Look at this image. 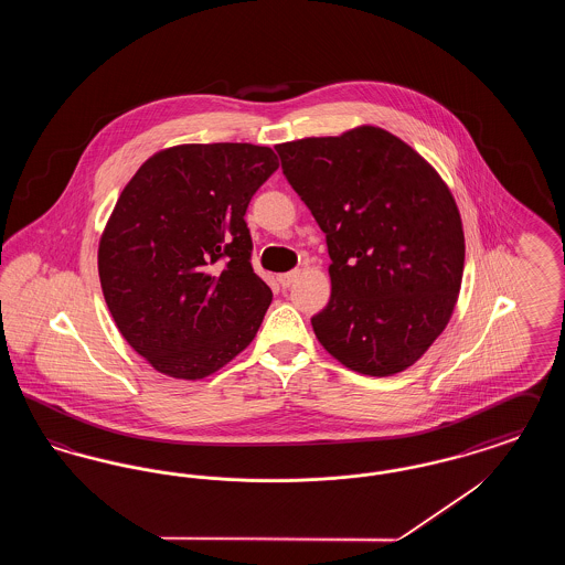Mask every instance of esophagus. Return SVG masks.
Instances as JSON below:
<instances>
[{
    "instance_id": "esophagus-1",
    "label": "esophagus",
    "mask_w": 565,
    "mask_h": 565,
    "mask_svg": "<svg viewBox=\"0 0 565 565\" xmlns=\"http://www.w3.org/2000/svg\"><path fill=\"white\" fill-rule=\"evenodd\" d=\"M298 270H290V273H281L277 279H279V284H281V288H290L292 284H295L296 279H298Z\"/></svg>"
}]
</instances>
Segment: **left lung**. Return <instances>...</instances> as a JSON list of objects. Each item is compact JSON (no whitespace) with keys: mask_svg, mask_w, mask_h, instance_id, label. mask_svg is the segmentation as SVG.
Returning <instances> with one entry per match:
<instances>
[{"mask_svg":"<svg viewBox=\"0 0 565 565\" xmlns=\"http://www.w3.org/2000/svg\"><path fill=\"white\" fill-rule=\"evenodd\" d=\"M275 150L332 260L330 300L311 318L318 341L360 375L403 373L456 309L466 245L451 190L401 137L371 125Z\"/></svg>","mask_w":565,"mask_h":565,"instance_id":"1","label":"left lung"}]
</instances>
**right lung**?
<instances>
[{
	"instance_id": "obj_1",
	"label": "right lung",
	"mask_w": 565,
	"mask_h": 565,
	"mask_svg": "<svg viewBox=\"0 0 565 565\" xmlns=\"http://www.w3.org/2000/svg\"><path fill=\"white\" fill-rule=\"evenodd\" d=\"M279 167L254 143H182L143 162L99 239V279L125 341L162 375L196 381L242 353L269 309L243 220Z\"/></svg>"
}]
</instances>
